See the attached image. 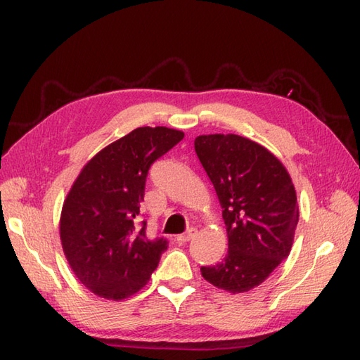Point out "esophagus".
<instances>
[{
    "instance_id": "34e87169",
    "label": "esophagus",
    "mask_w": 360,
    "mask_h": 360,
    "mask_svg": "<svg viewBox=\"0 0 360 360\" xmlns=\"http://www.w3.org/2000/svg\"><path fill=\"white\" fill-rule=\"evenodd\" d=\"M198 235V231L195 227H192V229H188V231L186 232V233H182V235H178V243H181V244H184V243H188L190 240H193L195 236Z\"/></svg>"
}]
</instances>
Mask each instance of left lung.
<instances>
[{
  "label": "left lung",
  "instance_id": "obj_1",
  "mask_svg": "<svg viewBox=\"0 0 360 360\" xmlns=\"http://www.w3.org/2000/svg\"><path fill=\"white\" fill-rule=\"evenodd\" d=\"M195 151L215 187L229 236L226 257L215 266H202L201 274L227 292H248L292 248L298 223L294 184L285 165L248 137L198 136Z\"/></svg>",
  "mask_w": 360,
  "mask_h": 360
}]
</instances>
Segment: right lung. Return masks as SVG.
I'll return each instance as SVG.
<instances>
[{
    "mask_svg": "<svg viewBox=\"0 0 360 360\" xmlns=\"http://www.w3.org/2000/svg\"><path fill=\"white\" fill-rule=\"evenodd\" d=\"M184 133L141 127L110 143L83 167L60 217V240L71 269L91 292L124 300L150 280L167 250L165 238L148 240L137 224L145 181L156 159Z\"/></svg>",
    "mask_w": 360,
    "mask_h": 360,
    "instance_id": "1",
    "label": "right lung"
}]
</instances>
